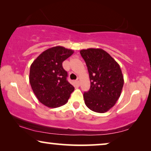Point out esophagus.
I'll use <instances>...</instances> for the list:
<instances>
[{"label":"esophagus","instance_id":"1","mask_svg":"<svg viewBox=\"0 0 151 151\" xmlns=\"http://www.w3.org/2000/svg\"><path fill=\"white\" fill-rule=\"evenodd\" d=\"M76 83H77L78 86H79V84H80V78H77V79L76 80Z\"/></svg>","mask_w":151,"mask_h":151}]
</instances>
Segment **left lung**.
Returning a JSON list of instances; mask_svg holds the SVG:
<instances>
[{
	"label": "left lung",
	"instance_id": "1",
	"mask_svg": "<svg viewBox=\"0 0 151 151\" xmlns=\"http://www.w3.org/2000/svg\"><path fill=\"white\" fill-rule=\"evenodd\" d=\"M80 54L87 65L90 80V90L83 94L86 105L94 112H107L119 99L123 88L120 66L102 49L81 50Z\"/></svg>",
	"mask_w": 151,
	"mask_h": 151
}]
</instances>
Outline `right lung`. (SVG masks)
Wrapping results in <instances>:
<instances>
[{"instance_id": "obj_1", "label": "right lung", "mask_w": 151, "mask_h": 151, "mask_svg": "<svg viewBox=\"0 0 151 151\" xmlns=\"http://www.w3.org/2000/svg\"><path fill=\"white\" fill-rule=\"evenodd\" d=\"M74 51L56 46L40 55L30 66L29 83L39 101L49 108H57L67 103L74 86L67 80L68 72L62 63Z\"/></svg>"}]
</instances>
